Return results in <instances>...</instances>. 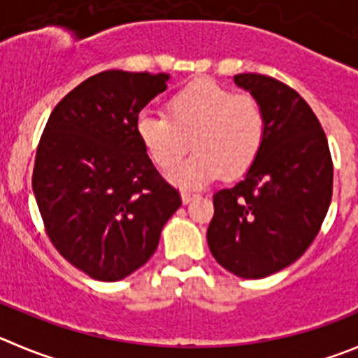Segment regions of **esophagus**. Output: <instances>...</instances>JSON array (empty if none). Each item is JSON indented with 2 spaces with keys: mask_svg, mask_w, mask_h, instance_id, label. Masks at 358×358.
<instances>
[{
  "mask_svg": "<svg viewBox=\"0 0 358 358\" xmlns=\"http://www.w3.org/2000/svg\"><path fill=\"white\" fill-rule=\"evenodd\" d=\"M181 199H182V203H189L193 199H196V195H195V193H192V192H182Z\"/></svg>",
  "mask_w": 358,
  "mask_h": 358,
  "instance_id": "esophagus-1",
  "label": "esophagus"
}]
</instances>
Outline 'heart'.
<instances>
[{
	"mask_svg": "<svg viewBox=\"0 0 358 358\" xmlns=\"http://www.w3.org/2000/svg\"><path fill=\"white\" fill-rule=\"evenodd\" d=\"M166 107L169 115L142 112L135 130L159 169L171 166L192 141L196 152L166 173L173 185L203 188L223 173L248 172L260 156L267 119L253 94L195 80L172 94Z\"/></svg>",
	"mask_w": 358,
	"mask_h": 358,
	"instance_id": "b5f03b06",
	"label": "heart"
}]
</instances>
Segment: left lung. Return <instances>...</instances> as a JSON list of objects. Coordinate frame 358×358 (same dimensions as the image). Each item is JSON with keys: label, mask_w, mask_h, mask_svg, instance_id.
Wrapping results in <instances>:
<instances>
[{"label": "left lung", "mask_w": 358, "mask_h": 358, "mask_svg": "<svg viewBox=\"0 0 358 358\" xmlns=\"http://www.w3.org/2000/svg\"><path fill=\"white\" fill-rule=\"evenodd\" d=\"M264 107L260 156L234 188L214 193L207 243L221 267L260 279L294 264L320 232L332 199V158L318 117L287 84L234 75Z\"/></svg>", "instance_id": "8db88e82"}]
</instances>
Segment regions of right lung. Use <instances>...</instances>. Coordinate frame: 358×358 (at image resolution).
I'll return each mask as SVG.
<instances>
[{
  "instance_id": "obj_1",
  "label": "right lung",
  "mask_w": 358,
  "mask_h": 358,
  "mask_svg": "<svg viewBox=\"0 0 358 358\" xmlns=\"http://www.w3.org/2000/svg\"><path fill=\"white\" fill-rule=\"evenodd\" d=\"M169 73L108 70L71 90L50 114L33 193L54 248L98 281H119L156 251L181 195L149 159L135 124Z\"/></svg>"
}]
</instances>
